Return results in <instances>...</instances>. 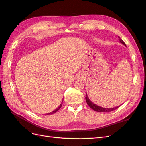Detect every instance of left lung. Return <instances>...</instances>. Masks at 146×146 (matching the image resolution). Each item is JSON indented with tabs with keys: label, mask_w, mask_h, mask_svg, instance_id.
Segmentation results:
<instances>
[{
	"label": "left lung",
	"mask_w": 146,
	"mask_h": 146,
	"mask_svg": "<svg viewBox=\"0 0 146 146\" xmlns=\"http://www.w3.org/2000/svg\"><path fill=\"white\" fill-rule=\"evenodd\" d=\"M119 41H120V42L123 44V45H125V42H123L122 39L120 38V37H119ZM86 103L88 104V105H89V107L92 108L93 110H94V111H98V112H105V113H108V112H111V111H114V110H115L116 109H117L120 106H118V107H114V108H103V107H99V106L97 105L94 104H93L92 102L88 99V96H87V94H86Z\"/></svg>",
	"instance_id": "left-lung-1"
}]
</instances>
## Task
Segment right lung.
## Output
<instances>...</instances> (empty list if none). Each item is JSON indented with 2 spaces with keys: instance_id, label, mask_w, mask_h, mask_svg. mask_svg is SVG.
<instances>
[{
  "instance_id": "add662e5",
  "label": "right lung",
  "mask_w": 146,
  "mask_h": 146,
  "mask_svg": "<svg viewBox=\"0 0 146 146\" xmlns=\"http://www.w3.org/2000/svg\"><path fill=\"white\" fill-rule=\"evenodd\" d=\"M63 103V101H62V102H61V104H60V105L59 106V107H58V108H57L56 110H54V111H53L52 112H51V113H48V114H54V113H56L57 111H58V110L60 109V108L61 107V106H62V104Z\"/></svg>"
}]
</instances>
